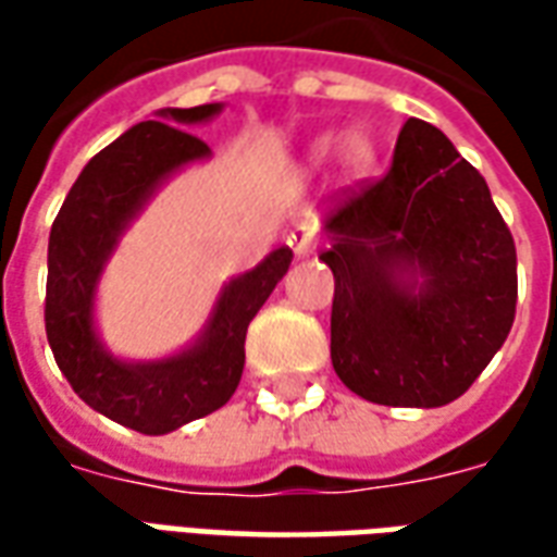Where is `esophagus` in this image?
<instances>
[{
    "label": "esophagus",
    "instance_id": "34e87169",
    "mask_svg": "<svg viewBox=\"0 0 557 557\" xmlns=\"http://www.w3.org/2000/svg\"><path fill=\"white\" fill-rule=\"evenodd\" d=\"M286 244H289L295 256H310L319 247V230L315 223H298L295 230L286 235Z\"/></svg>",
    "mask_w": 557,
    "mask_h": 557
}]
</instances>
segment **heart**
I'll return each mask as SVG.
<instances>
[{"instance_id": "1", "label": "heart", "mask_w": 557, "mask_h": 557, "mask_svg": "<svg viewBox=\"0 0 557 557\" xmlns=\"http://www.w3.org/2000/svg\"><path fill=\"white\" fill-rule=\"evenodd\" d=\"M331 146H334V139H325V143L319 146V151L325 154V151H331ZM339 160H343V166L351 172L367 170L370 160H373V146H370V139L363 137V134H346L343 143H339Z\"/></svg>"}]
</instances>
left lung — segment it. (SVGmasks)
<instances>
[{
  "label": "left lung",
  "instance_id": "left-lung-1",
  "mask_svg": "<svg viewBox=\"0 0 557 557\" xmlns=\"http://www.w3.org/2000/svg\"><path fill=\"white\" fill-rule=\"evenodd\" d=\"M331 363L379 406L462 397L516 315V244L483 175L438 127L409 119L391 170L325 214Z\"/></svg>",
  "mask_w": 557,
  "mask_h": 557
}]
</instances>
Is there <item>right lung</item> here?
<instances>
[{
  "instance_id": "1",
  "label": "right lung",
  "mask_w": 557,
  "mask_h": 557,
  "mask_svg": "<svg viewBox=\"0 0 557 557\" xmlns=\"http://www.w3.org/2000/svg\"><path fill=\"white\" fill-rule=\"evenodd\" d=\"M218 113L220 103L160 110L163 122L125 131L83 166L50 230L44 322L55 363L86 406L143 435L178 430L230 403L242 382L247 325L292 262L289 247H277L226 283L199 339L163 361H119L95 334V292L122 232L172 172L211 154L175 125H199Z\"/></svg>"
}]
</instances>
